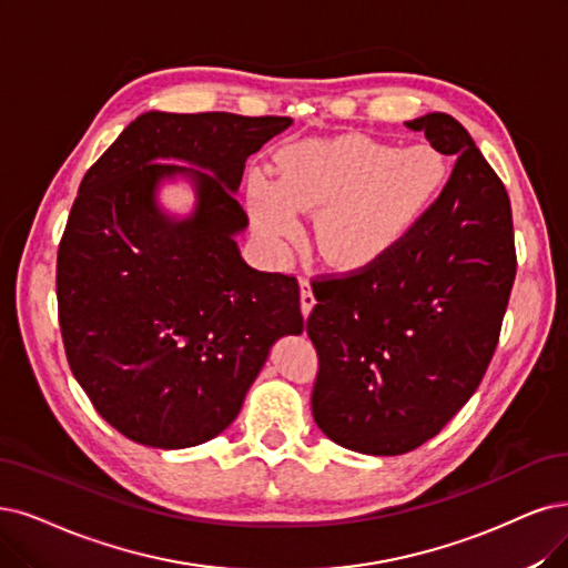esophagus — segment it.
Listing matches in <instances>:
<instances>
[{"label": "esophagus", "instance_id": "1", "mask_svg": "<svg viewBox=\"0 0 568 568\" xmlns=\"http://www.w3.org/2000/svg\"><path fill=\"white\" fill-rule=\"evenodd\" d=\"M300 302H302V313H304V316H308L313 304H316V300H313L308 278H300Z\"/></svg>", "mask_w": 568, "mask_h": 568}]
</instances>
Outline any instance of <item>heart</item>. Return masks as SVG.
I'll return each instance as SVG.
<instances>
[{
    "label": "heart",
    "instance_id": "b5f03b06",
    "mask_svg": "<svg viewBox=\"0 0 568 568\" xmlns=\"http://www.w3.org/2000/svg\"><path fill=\"white\" fill-rule=\"evenodd\" d=\"M447 180V159L433 144L397 150L365 135H344L287 144L278 152V180L255 173L247 199L271 241L295 236L297 210H321L316 236L323 255L361 266L400 243Z\"/></svg>",
    "mask_w": 568,
    "mask_h": 568
}]
</instances>
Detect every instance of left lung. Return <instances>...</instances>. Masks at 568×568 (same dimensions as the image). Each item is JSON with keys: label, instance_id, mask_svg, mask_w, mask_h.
<instances>
[{"label": "left lung", "instance_id": "left-lung-1", "mask_svg": "<svg viewBox=\"0 0 568 568\" xmlns=\"http://www.w3.org/2000/svg\"><path fill=\"white\" fill-rule=\"evenodd\" d=\"M456 165L409 234L346 278L313 285L311 409L351 452L397 456L447 426L485 376L515 283L506 186L445 112L405 123Z\"/></svg>", "mask_w": 568, "mask_h": 568}]
</instances>
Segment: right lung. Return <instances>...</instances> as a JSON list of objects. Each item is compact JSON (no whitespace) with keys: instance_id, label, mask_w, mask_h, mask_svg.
I'll return each mask as SVG.
<instances>
[{"instance_id":"add662e5","label":"right lung","mask_w":568,"mask_h":568,"mask_svg":"<svg viewBox=\"0 0 568 568\" xmlns=\"http://www.w3.org/2000/svg\"><path fill=\"white\" fill-rule=\"evenodd\" d=\"M290 125L144 112L79 184L58 247L62 342L98 414L138 445L184 449L220 435L271 346L304 329L297 278L247 266L236 245L245 161ZM175 179L197 196L184 219L158 203Z\"/></svg>"}]
</instances>
